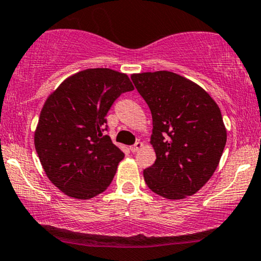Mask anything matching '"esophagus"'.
Returning a JSON list of instances; mask_svg holds the SVG:
<instances>
[{"mask_svg":"<svg viewBox=\"0 0 261 261\" xmlns=\"http://www.w3.org/2000/svg\"><path fill=\"white\" fill-rule=\"evenodd\" d=\"M142 146H143V143H142V142L138 141V142H136V143L134 144V146H131V147H130V150L133 151V153H136V151H138V150L141 149Z\"/></svg>","mask_w":261,"mask_h":261,"instance_id":"obj_1","label":"esophagus"}]
</instances>
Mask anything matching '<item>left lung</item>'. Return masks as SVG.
I'll list each match as a JSON object with an SVG mask.
<instances>
[{
  "label": "left lung",
  "mask_w": 261,
  "mask_h": 261,
  "mask_svg": "<svg viewBox=\"0 0 261 261\" xmlns=\"http://www.w3.org/2000/svg\"><path fill=\"white\" fill-rule=\"evenodd\" d=\"M153 118L156 160L143 171L148 188L170 200L200 190L218 166L226 130L218 105L189 79L169 71L131 75Z\"/></svg>",
  "instance_id": "left-lung-1"
}]
</instances>
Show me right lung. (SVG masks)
<instances>
[{"mask_svg": "<svg viewBox=\"0 0 261 261\" xmlns=\"http://www.w3.org/2000/svg\"><path fill=\"white\" fill-rule=\"evenodd\" d=\"M133 90L126 74L89 68L66 79L45 101L35 147L48 178L66 195L87 200L110 187L124 153L106 135V115Z\"/></svg>", "mask_w": 261, "mask_h": 261, "instance_id": "obj_1", "label": "right lung"}]
</instances>
